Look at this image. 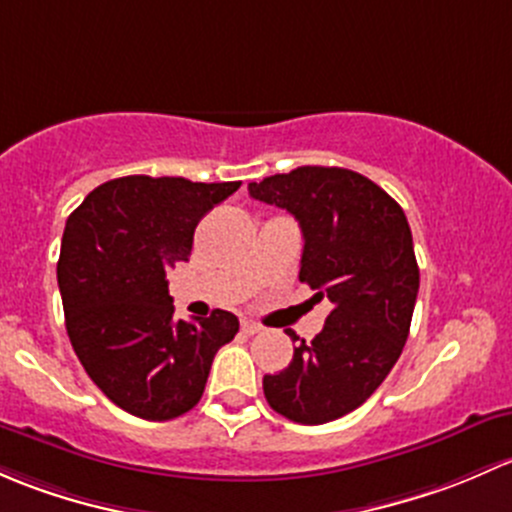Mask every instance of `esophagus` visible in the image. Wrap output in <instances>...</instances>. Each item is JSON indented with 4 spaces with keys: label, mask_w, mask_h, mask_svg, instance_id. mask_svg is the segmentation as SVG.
<instances>
[{
    "label": "esophagus",
    "mask_w": 512,
    "mask_h": 512,
    "mask_svg": "<svg viewBox=\"0 0 512 512\" xmlns=\"http://www.w3.org/2000/svg\"><path fill=\"white\" fill-rule=\"evenodd\" d=\"M241 330H244L246 335H256V333H261V325L258 323H254V320H244V323H241Z\"/></svg>",
    "instance_id": "esophagus-1"
}]
</instances>
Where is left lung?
<instances>
[{"instance_id":"8db88e82","label":"left lung","mask_w":512,"mask_h":512,"mask_svg":"<svg viewBox=\"0 0 512 512\" xmlns=\"http://www.w3.org/2000/svg\"><path fill=\"white\" fill-rule=\"evenodd\" d=\"M249 194L298 219V278L333 303L291 365L263 377L266 402L295 424L340 419L372 397L407 342L419 293L409 221L382 187L342 167H298L251 182Z\"/></svg>"}]
</instances>
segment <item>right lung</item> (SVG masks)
<instances>
[{
  "instance_id": "add662e5",
  "label": "right lung",
  "mask_w": 512,
  "mask_h": 512,
  "mask_svg": "<svg viewBox=\"0 0 512 512\" xmlns=\"http://www.w3.org/2000/svg\"><path fill=\"white\" fill-rule=\"evenodd\" d=\"M241 182L130 175L93 189L63 229L56 266L66 330L83 370L113 404L147 421L202 399L239 318L175 320L167 268L189 261L199 219Z\"/></svg>"
}]
</instances>
